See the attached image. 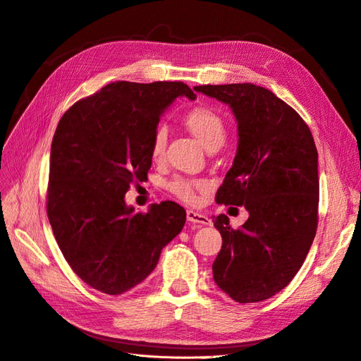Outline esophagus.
<instances>
[{"label":"esophagus","mask_w":361,"mask_h":361,"mask_svg":"<svg viewBox=\"0 0 361 361\" xmlns=\"http://www.w3.org/2000/svg\"><path fill=\"white\" fill-rule=\"evenodd\" d=\"M188 220L190 224H197V225H212V220L208 219L205 214L195 212V210H188Z\"/></svg>","instance_id":"obj_1"}]
</instances>
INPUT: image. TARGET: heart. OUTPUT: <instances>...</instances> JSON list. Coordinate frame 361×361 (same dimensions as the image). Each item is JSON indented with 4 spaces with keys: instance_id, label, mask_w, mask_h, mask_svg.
<instances>
[{
    "instance_id": "heart-1",
    "label": "heart",
    "mask_w": 361,
    "mask_h": 361,
    "mask_svg": "<svg viewBox=\"0 0 361 361\" xmlns=\"http://www.w3.org/2000/svg\"><path fill=\"white\" fill-rule=\"evenodd\" d=\"M184 126L201 141V144L208 149L212 147H222L226 137V124L220 115L205 106H196L184 115ZM168 142V132L165 127H157L151 139V156L153 159H160L165 154ZM204 183H196L188 178H176L169 183V190L180 200L192 202L195 200V189L202 188Z\"/></svg>"
}]
</instances>
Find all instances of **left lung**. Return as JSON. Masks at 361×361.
<instances>
[{
    "label": "left lung",
    "mask_w": 361,
    "mask_h": 361,
    "mask_svg": "<svg viewBox=\"0 0 361 361\" xmlns=\"http://www.w3.org/2000/svg\"><path fill=\"white\" fill-rule=\"evenodd\" d=\"M195 91L226 103L235 115L237 154L216 202L249 212L238 229L229 226L225 214L213 220L222 235L213 264L214 282L238 303H257L293 281L315 238V141L305 120L264 87L200 85Z\"/></svg>",
    "instance_id": "1"
}]
</instances>
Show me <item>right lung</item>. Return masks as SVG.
Listing matches in <instances>:
<instances>
[{"label":"right lung","mask_w":361,"mask_h":361,"mask_svg":"<svg viewBox=\"0 0 361 361\" xmlns=\"http://www.w3.org/2000/svg\"><path fill=\"white\" fill-rule=\"evenodd\" d=\"M180 96L196 99L183 82L118 80L76 102L56 126L46 210L66 261L100 293L120 295L145 281L185 224L177 202L135 213L124 201L147 178L160 115Z\"/></svg>","instance_id":"add662e5"}]
</instances>
